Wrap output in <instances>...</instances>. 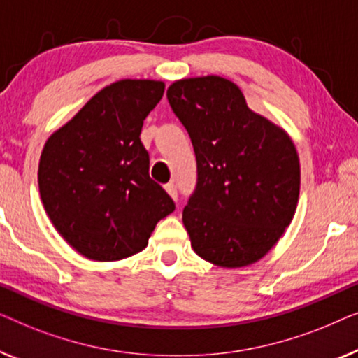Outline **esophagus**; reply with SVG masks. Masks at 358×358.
Returning a JSON list of instances; mask_svg holds the SVG:
<instances>
[{
	"mask_svg": "<svg viewBox=\"0 0 358 358\" xmlns=\"http://www.w3.org/2000/svg\"><path fill=\"white\" fill-rule=\"evenodd\" d=\"M165 191H167V193L172 196V198L177 201L178 199V189H177V185L175 183H169V185H165Z\"/></svg>",
	"mask_w": 358,
	"mask_h": 358,
	"instance_id": "obj_1",
	"label": "esophagus"
}]
</instances>
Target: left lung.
<instances>
[{"instance_id":"left-lung-1","label":"left lung","mask_w":358,"mask_h":358,"mask_svg":"<svg viewBox=\"0 0 358 358\" xmlns=\"http://www.w3.org/2000/svg\"><path fill=\"white\" fill-rule=\"evenodd\" d=\"M170 107L193 143L198 178L183 209L196 255L222 268L263 258L294 219L299 154L289 134L251 112L240 87L220 76L181 79Z\"/></svg>"}]
</instances>
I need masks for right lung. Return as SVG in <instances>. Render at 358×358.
Segmentation results:
<instances>
[{
    "label": "right lung",
    "instance_id": "1",
    "mask_svg": "<svg viewBox=\"0 0 358 358\" xmlns=\"http://www.w3.org/2000/svg\"><path fill=\"white\" fill-rule=\"evenodd\" d=\"M164 89L149 79L110 84L45 143L38 164L43 208L85 258L118 261L139 253L159 220L175 210L167 191L149 177L139 138Z\"/></svg>",
    "mask_w": 358,
    "mask_h": 358
}]
</instances>
